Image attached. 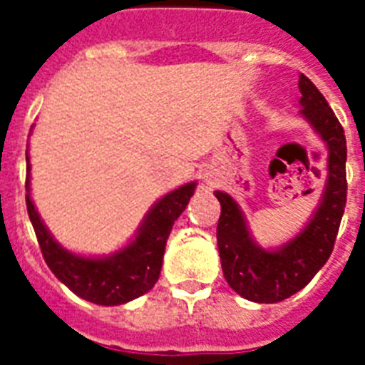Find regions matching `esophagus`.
I'll return each instance as SVG.
<instances>
[{"label": "esophagus", "instance_id": "obj_1", "mask_svg": "<svg viewBox=\"0 0 365 365\" xmlns=\"http://www.w3.org/2000/svg\"><path fill=\"white\" fill-rule=\"evenodd\" d=\"M206 183H210V185H212V176H210V174H206Z\"/></svg>", "mask_w": 365, "mask_h": 365}]
</instances>
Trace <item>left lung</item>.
<instances>
[{
	"label": "left lung",
	"instance_id": "8db88e82",
	"mask_svg": "<svg viewBox=\"0 0 365 365\" xmlns=\"http://www.w3.org/2000/svg\"><path fill=\"white\" fill-rule=\"evenodd\" d=\"M301 111L326 143V185L311 220L277 248L255 242L239 202L225 191H214L222 205L217 222V248L227 284L254 303H278L311 282L334 250L346 202V140L343 126L314 83L299 76Z\"/></svg>",
	"mask_w": 365,
	"mask_h": 365
}]
</instances>
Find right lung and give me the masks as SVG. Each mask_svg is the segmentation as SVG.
I'll return each mask as SVG.
<instances>
[{"label": "right lung", "mask_w": 365, "mask_h": 365, "mask_svg": "<svg viewBox=\"0 0 365 365\" xmlns=\"http://www.w3.org/2000/svg\"><path fill=\"white\" fill-rule=\"evenodd\" d=\"M26 206L45 263L60 282L81 299L96 305H123L148 294L159 280L163 255L172 225L193 197L197 182H189L155 202L136 235L110 255H81L66 250L43 223L30 193V155L26 151Z\"/></svg>", "instance_id": "right-lung-1"}]
</instances>
